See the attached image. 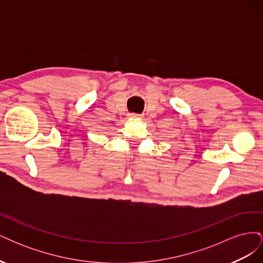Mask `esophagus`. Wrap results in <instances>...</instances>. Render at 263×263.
I'll return each instance as SVG.
<instances>
[{
  "mask_svg": "<svg viewBox=\"0 0 263 263\" xmlns=\"http://www.w3.org/2000/svg\"><path fill=\"white\" fill-rule=\"evenodd\" d=\"M129 116L132 118H139V117H141L140 114H136V113H132V114H129Z\"/></svg>",
  "mask_w": 263,
  "mask_h": 263,
  "instance_id": "obj_1",
  "label": "esophagus"
}]
</instances>
